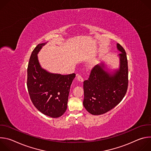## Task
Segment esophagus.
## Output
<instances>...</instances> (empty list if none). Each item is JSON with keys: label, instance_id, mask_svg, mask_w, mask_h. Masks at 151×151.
Segmentation results:
<instances>
[{"label": "esophagus", "instance_id": "esophagus-1", "mask_svg": "<svg viewBox=\"0 0 151 151\" xmlns=\"http://www.w3.org/2000/svg\"><path fill=\"white\" fill-rule=\"evenodd\" d=\"M77 79H78V80L79 81H80V82H81L83 81V79L82 76L81 75H79V74L77 75Z\"/></svg>", "mask_w": 151, "mask_h": 151}]
</instances>
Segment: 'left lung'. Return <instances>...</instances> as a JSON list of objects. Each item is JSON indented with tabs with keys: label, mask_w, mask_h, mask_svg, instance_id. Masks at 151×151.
Returning <instances> with one entry per match:
<instances>
[{
	"label": "left lung",
	"mask_w": 151,
	"mask_h": 151,
	"mask_svg": "<svg viewBox=\"0 0 151 151\" xmlns=\"http://www.w3.org/2000/svg\"><path fill=\"white\" fill-rule=\"evenodd\" d=\"M120 66L118 70L109 73L103 63L92 70L87 80L83 81V105L89 113L99 115L106 113L118 104L124 97L128 88V69L126 52L117 44Z\"/></svg>",
	"instance_id": "obj_1"
}]
</instances>
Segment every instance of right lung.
<instances>
[{
	"label": "right lung",
	"mask_w": 151,
	"mask_h": 151,
	"mask_svg": "<svg viewBox=\"0 0 151 151\" xmlns=\"http://www.w3.org/2000/svg\"><path fill=\"white\" fill-rule=\"evenodd\" d=\"M45 44H38L31 54L27 68V86L36 108L45 115L58 118L67 109L70 85L76 75L51 73L42 69L37 55Z\"/></svg>",
	"instance_id": "right-lung-1"
}]
</instances>
